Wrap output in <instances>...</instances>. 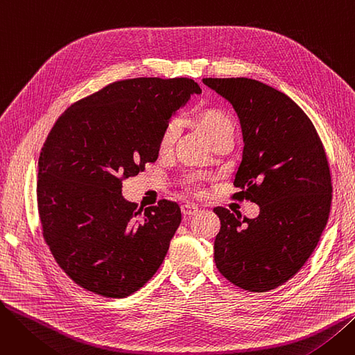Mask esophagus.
<instances>
[{"label":"esophagus","mask_w":355,"mask_h":355,"mask_svg":"<svg viewBox=\"0 0 355 355\" xmlns=\"http://www.w3.org/2000/svg\"><path fill=\"white\" fill-rule=\"evenodd\" d=\"M181 211L185 217H190V216H194L198 213V207L194 206V204H182Z\"/></svg>","instance_id":"obj_1"}]
</instances>
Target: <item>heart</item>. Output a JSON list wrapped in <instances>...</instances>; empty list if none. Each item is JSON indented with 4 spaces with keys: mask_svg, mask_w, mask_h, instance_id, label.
<instances>
[{
    "mask_svg": "<svg viewBox=\"0 0 355 355\" xmlns=\"http://www.w3.org/2000/svg\"><path fill=\"white\" fill-rule=\"evenodd\" d=\"M196 122L200 126L204 137L207 138V141L211 145H214L217 141L223 138H227V137L233 138L236 132V123L232 115L217 107H204L198 110L196 114ZM180 129H181L180 119L174 118L171 121H168L158 139L159 154H165L170 151L180 134ZM182 187L185 191L193 196H201L204 191V178L197 174L187 175L182 181Z\"/></svg>",
    "mask_w": 355,
    "mask_h": 355,
    "instance_id": "b5f03b06",
    "label": "heart"
}]
</instances>
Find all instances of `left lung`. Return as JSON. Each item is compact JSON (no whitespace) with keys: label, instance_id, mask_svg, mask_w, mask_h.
Masks as SVG:
<instances>
[{"label":"left lung","instance_id":"obj_1","mask_svg":"<svg viewBox=\"0 0 355 355\" xmlns=\"http://www.w3.org/2000/svg\"><path fill=\"white\" fill-rule=\"evenodd\" d=\"M240 119L243 158L233 197L256 202V218L216 207L214 262L233 285L268 292L288 282L318 245L332 200L329 165L305 112L285 93L248 78L202 79Z\"/></svg>","mask_w":355,"mask_h":355}]
</instances>
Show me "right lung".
<instances>
[{"label":"right lung","instance_id":"obj_1","mask_svg":"<svg viewBox=\"0 0 355 355\" xmlns=\"http://www.w3.org/2000/svg\"><path fill=\"white\" fill-rule=\"evenodd\" d=\"M200 86L187 78L114 82L67 107L42 148L37 204L43 237L74 284L125 297L161 266L181 223L174 201L138 209L122 181L158 158V139Z\"/></svg>","mask_w":355,"mask_h":355}]
</instances>
